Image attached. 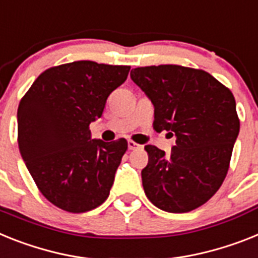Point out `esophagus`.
I'll list each match as a JSON object with an SVG mask.
<instances>
[{"instance_id": "1", "label": "esophagus", "mask_w": 258, "mask_h": 258, "mask_svg": "<svg viewBox=\"0 0 258 258\" xmlns=\"http://www.w3.org/2000/svg\"><path fill=\"white\" fill-rule=\"evenodd\" d=\"M127 146H128V149H131V151H134V149L142 148V146H139L138 143L133 142V140H128V143H127Z\"/></svg>"}]
</instances>
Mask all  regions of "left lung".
<instances>
[{
  "label": "left lung",
  "mask_w": 258,
  "mask_h": 258,
  "mask_svg": "<svg viewBox=\"0 0 258 258\" xmlns=\"http://www.w3.org/2000/svg\"><path fill=\"white\" fill-rule=\"evenodd\" d=\"M131 79L155 107L153 128L176 136L170 155L144 147L146 196L168 213L196 210L219 190L228 172L240 131L233 94L210 73L181 66L135 68Z\"/></svg>",
  "instance_id": "8db88e82"
}]
</instances>
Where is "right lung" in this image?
<instances>
[{
    "label": "right lung",
    "instance_id": "add662e5",
    "mask_svg": "<svg viewBox=\"0 0 258 258\" xmlns=\"http://www.w3.org/2000/svg\"><path fill=\"white\" fill-rule=\"evenodd\" d=\"M130 67L81 60L47 69L18 106V147L36 186L52 205L86 213L105 202L127 140L92 139L89 124L127 80Z\"/></svg>",
    "mask_w": 258,
    "mask_h": 258
}]
</instances>
